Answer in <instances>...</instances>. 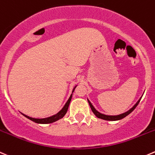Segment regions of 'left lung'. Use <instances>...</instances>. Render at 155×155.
Wrapping results in <instances>:
<instances>
[{
    "label": "left lung",
    "instance_id": "8db88e82",
    "mask_svg": "<svg viewBox=\"0 0 155 155\" xmlns=\"http://www.w3.org/2000/svg\"><path fill=\"white\" fill-rule=\"evenodd\" d=\"M141 98H142V97H141ZM141 98L139 99V101H138L137 103H136V104H135L134 106H133V107H132L131 109L130 110H128V111H127V112L124 113V114H120V115H117V116H107V115H104V114H101V113H99L98 111H97L95 109H94V107L92 106V104H91V102H90L88 100V104H89L90 107H91V110H92V112L94 113V115H95L97 118H101V119L105 120L114 121V120H119L123 119V118L126 117H127V115H129V114H130V113L133 112V111L135 110V108H136V107H137V105L139 104V101H140Z\"/></svg>",
    "mask_w": 155,
    "mask_h": 155
}]
</instances>
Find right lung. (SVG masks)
Wrapping results in <instances>:
<instances>
[{
  "instance_id": "right-lung-1",
  "label": "right lung",
  "mask_w": 155,
  "mask_h": 155,
  "mask_svg": "<svg viewBox=\"0 0 155 155\" xmlns=\"http://www.w3.org/2000/svg\"><path fill=\"white\" fill-rule=\"evenodd\" d=\"M76 87H75L74 88H73V92L74 91L75 88H76ZM72 95L73 94H71L70 97V98H69V100L67 101V102L66 103V104L64 105V107L62 108V110H61L60 112H58V114H55V115L52 116V117H48V118H44V119H35V118H32V117H28V116L26 115H23L25 116V117H27L28 119H29L30 120L33 121V122L35 123H37V124H51V123L53 122H55V121L61 119L62 117H64V116L65 115L66 113H67V110H68V107H69V105H70V101H71V98H72Z\"/></svg>"
}]
</instances>
